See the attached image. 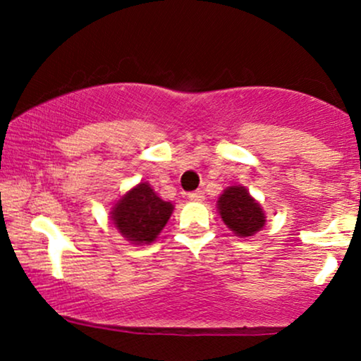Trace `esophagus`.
<instances>
[{
	"instance_id": "obj_1",
	"label": "esophagus",
	"mask_w": 361,
	"mask_h": 361,
	"mask_svg": "<svg viewBox=\"0 0 361 361\" xmlns=\"http://www.w3.org/2000/svg\"><path fill=\"white\" fill-rule=\"evenodd\" d=\"M188 198L192 202H202L204 200V192H202V190H197V192L188 193Z\"/></svg>"
}]
</instances>
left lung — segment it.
<instances>
[{"label":"left lung","mask_w":361,"mask_h":361,"mask_svg":"<svg viewBox=\"0 0 361 361\" xmlns=\"http://www.w3.org/2000/svg\"><path fill=\"white\" fill-rule=\"evenodd\" d=\"M221 219L239 238H250L263 229L267 217L263 209L241 185L229 186L217 200Z\"/></svg>","instance_id":"8db88e82"}]
</instances>
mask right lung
I'll return each instance as SVG.
<instances>
[{
	"label": "right lung",
	"instance_id": "right-lung-1",
	"mask_svg": "<svg viewBox=\"0 0 361 361\" xmlns=\"http://www.w3.org/2000/svg\"><path fill=\"white\" fill-rule=\"evenodd\" d=\"M171 202L157 197L149 183H139L123 195L111 209V221L132 244H151L173 214Z\"/></svg>",
	"mask_w": 361,
	"mask_h": 361
}]
</instances>
